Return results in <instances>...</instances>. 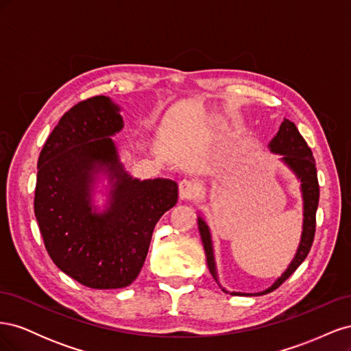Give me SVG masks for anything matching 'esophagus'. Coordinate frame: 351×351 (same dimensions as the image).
<instances>
[{
    "instance_id": "esophagus-1",
    "label": "esophagus",
    "mask_w": 351,
    "mask_h": 351,
    "mask_svg": "<svg viewBox=\"0 0 351 351\" xmlns=\"http://www.w3.org/2000/svg\"><path fill=\"white\" fill-rule=\"evenodd\" d=\"M178 195L180 199L183 200H193L199 195V187L196 183L190 182V180H182L178 183Z\"/></svg>"
}]
</instances>
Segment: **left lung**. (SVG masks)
<instances>
[{"label":"left lung","mask_w":351,"mask_h":351,"mask_svg":"<svg viewBox=\"0 0 351 351\" xmlns=\"http://www.w3.org/2000/svg\"><path fill=\"white\" fill-rule=\"evenodd\" d=\"M269 149L274 154H280L281 161L289 167L291 171L297 176L302 183V195H303V231H302V240L299 244V249L294 259L291 261L290 267L285 269L281 277L275 281L268 290H265L258 294H267L274 291L290 277V275L300 267V263L306 259L307 254L311 252L313 237H315V227H316V209L319 204V183H317V173H316V164L315 158L312 155L311 147L307 146L306 141L302 134L297 130L294 123L290 120H284L280 125L278 133L275 134L274 139L269 142ZM197 226L202 243H204V249L206 254L208 268L212 274V277L218 282V275L215 268V259H214V249H212V240L210 232L206 222L197 217ZM224 290V289H222ZM226 291V290H224ZM236 295H252L246 293H231Z\"/></svg>","instance_id":"8db88e82"}]
</instances>
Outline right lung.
Returning a JSON list of instances; mask_svg holds the SVG:
<instances>
[{
	"instance_id": "1",
	"label": "right lung",
	"mask_w": 351,
	"mask_h": 351,
	"mask_svg": "<svg viewBox=\"0 0 351 351\" xmlns=\"http://www.w3.org/2000/svg\"><path fill=\"white\" fill-rule=\"evenodd\" d=\"M123 125L108 97L82 101L61 117L38 159L34 208L47 252L89 289H123L136 280L156 222L178 199L173 180L141 182L124 171L110 137ZM98 172L112 183L104 213L91 205Z\"/></svg>"
}]
</instances>
